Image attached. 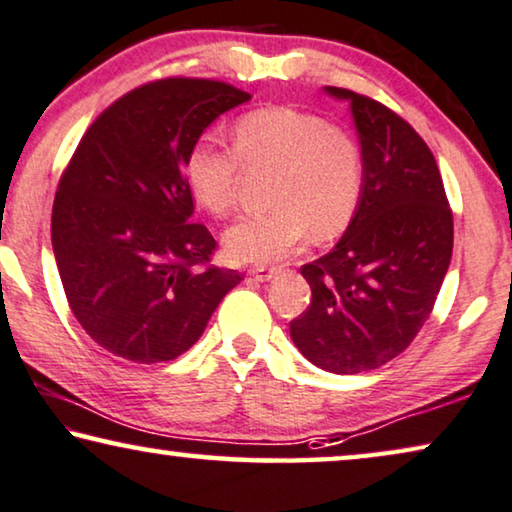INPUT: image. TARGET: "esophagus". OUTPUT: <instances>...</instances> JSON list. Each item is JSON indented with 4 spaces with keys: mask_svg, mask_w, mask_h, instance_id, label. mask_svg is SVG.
Segmentation results:
<instances>
[{
    "mask_svg": "<svg viewBox=\"0 0 512 512\" xmlns=\"http://www.w3.org/2000/svg\"><path fill=\"white\" fill-rule=\"evenodd\" d=\"M280 269H276V266H253L248 273L253 276L255 280H271L273 276H276Z\"/></svg>",
    "mask_w": 512,
    "mask_h": 512,
    "instance_id": "1",
    "label": "esophagus"
}]
</instances>
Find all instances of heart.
I'll use <instances>...</instances> for the list:
<instances>
[{"instance_id": "b5f03b06", "label": "heart", "mask_w": 512, "mask_h": 512, "mask_svg": "<svg viewBox=\"0 0 512 512\" xmlns=\"http://www.w3.org/2000/svg\"><path fill=\"white\" fill-rule=\"evenodd\" d=\"M234 148L204 136L185 157L192 197L208 213L227 218L239 201L243 164L276 167L273 208L248 215L225 234L234 262H278L297 253L308 234L334 239L355 218L364 192L362 150L325 118L287 106L241 115L232 127Z\"/></svg>"}]
</instances>
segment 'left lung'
Instances as JSON below:
<instances>
[{
  "mask_svg": "<svg viewBox=\"0 0 512 512\" xmlns=\"http://www.w3.org/2000/svg\"><path fill=\"white\" fill-rule=\"evenodd\" d=\"M348 99L364 160V192L334 250L301 266L313 299L290 322L301 355L329 373L378 369L431 315L452 257V211L422 136L376 99Z\"/></svg>",
  "mask_w": 512,
  "mask_h": 512,
  "instance_id": "left-lung-1",
  "label": "left lung"
}]
</instances>
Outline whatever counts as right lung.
<instances>
[{"mask_svg": "<svg viewBox=\"0 0 512 512\" xmlns=\"http://www.w3.org/2000/svg\"><path fill=\"white\" fill-rule=\"evenodd\" d=\"M234 85L162 78L88 127L55 192L53 253L71 313L92 341L139 364L190 350L241 273L211 266L218 243L192 222L185 157Z\"/></svg>", "mask_w": 512, "mask_h": 512, "instance_id": "right-lung-1", "label": "right lung"}]
</instances>
